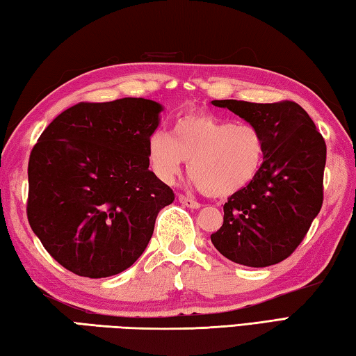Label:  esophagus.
<instances>
[{
	"label": "esophagus",
	"instance_id": "34e87169",
	"mask_svg": "<svg viewBox=\"0 0 356 356\" xmlns=\"http://www.w3.org/2000/svg\"><path fill=\"white\" fill-rule=\"evenodd\" d=\"M178 200H179V203H183L184 206L191 207V209H198V207H201V204L198 203V201H195V200L191 198V197L179 195V197H178Z\"/></svg>",
	"mask_w": 356,
	"mask_h": 356
}]
</instances>
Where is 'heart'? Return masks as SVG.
Segmentation results:
<instances>
[{"instance_id":"1","label":"heart","mask_w":356,"mask_h":356,"mask_svg":"<svg viewBox=\"0 0 356 356\" xmlns=\"http://www.w3.org/2000/svg\"><path fill=\"white\" fill-rule=\"evenodd\" d=\"M264 158L265 136L257 125L212 115L179 118L172 136L156 131L149 140L150 167L163 183H173L184 161H189L193 184L216 198L229 197L250 184Z\"/></svg>"}]
</instances>
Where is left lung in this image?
<instances>
[{
  "label": "left lung",
  "mask_w": 356,
  "mask_h": 356,
  "mask_svg": "<svg viewBox=\"0 0 356 356\" xmlns=\"http://www.w3.org/2000/svg\"><path fill=\"white\" fill-rule=\"evenodd\" d=\"M212 105L257 125L265 136V158L257 177L227 198L223 225L211 240L236 264L276 265L300 245L323 207L325 140L291 100H212Z\"/></svg>",
  "instance_id": "1"
}]
</instances>
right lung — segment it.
Segmentation results:
<instances>
[{
	"label": "right lung",
	"instance_id": "1",
	"mask_svg": "<svg viewBox=\"0 0 356 356\" xmlns=\"http://www.w3.org/2000/svg\"><path fill=\"white\" fill-rule=\"evenodd\" d=\"M163 106L143 97L80 102L46 127L29 156L28 220L77 276L110 277L149 245L175 193L149 170Z\"/></svg>",
	"mask_w": 356,
	"mask_h": 356
}]
</instances>
